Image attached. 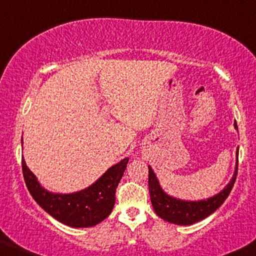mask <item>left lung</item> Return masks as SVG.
Here are the masks:
<instances>
[{"instance_id": "1", "label": "left lung", "mask_w": 256, "mask_h": 256, "mask_svg": "<svg viewBox=\"0 0 256 256\" xmlns=\"http://www.w3.org/2000/svg\"><path fill=\"white\" fill-rule=\"evenodd\" d=\"M234 126L237 130L236 122ZM237 167H238V148L236 150V166L232 180L220 193L208 199L182 200L167 194L162 190L158 176L149 166V193L154 211L162 220L176 224V226H190L196 222L205 220L218 208H220V205L230 194L237 176Z\"/></svg>"}]
</instances>
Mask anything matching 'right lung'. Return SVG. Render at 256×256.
<instances>
[{
	"instance_id": "obj_1",
	"label": "right lung",
	"mask_w": 256,
	"mask_h": 256,
	"mask_svg": "<svg viewBox=\"0 0 256 256\" xmlns=\"http://www.w3.org/2000/svg\"><path fill=\"white\" fill-rule=\"evenodd\" d=\"M22 143V138H21ZM128 158L112 166L87 188L74 193H54L45 190L22 158L24 182L42 210L60 223L72 228H89L110 216L116 202V190Z\"/></svg>"
}]
</instances>
